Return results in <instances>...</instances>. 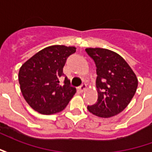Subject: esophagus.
<instances>
[{
  "instance_id": "34e87169",
  "label": "esophagus",
  "mask_w": 152,
  "mask_h": 152,
  "mask_svg": "<svg viewBox=\"0 0 152 152\" xmlns=\"http://www.w3.org/2000/svg\"><path fill=\"white\" fill-rule=\"evenodd\" d=\"M86 87H87V86H86V84H82V85L79 87V90L80 92H84V91H86Z\"/></svg>"
}]
</instances>
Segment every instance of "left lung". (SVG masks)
<instances>
[{
  "label": "left lung",
  "instance_id": "8db88e82",
  "mask_svg": "<svg viewBox=\"0 0 152 152\" xmlns=\"http://www.w3.org/2000/svg\"><path fill=\"white\" fill-rule=\"evenodd\" d=\"M86 51L95 63L98 100L88 106L89 112L109 118L121 113L130 102L137 88V78L127 62L112 50L87 48Z\"/></svg>",
  "mask_w": 152,
  "mask_h": 152
}]
</instances>
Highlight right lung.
<instances>
[{"label":"right lung","mask_w":152,"mask_h":152,"mask_svg":"<svg viewBox=\"0 0 152 152\" xmlns=\"http://www.w3.org/2000/svg\"><path fill=\"white\" fill-rule=\"evenodd\" d=\"M75 46L51 45L39 51L19 69L22 94L31 108L43 115L55 114L66 107L76 89L67 77L60 85L66 58L76 52Z\"/></svg>","instance_id":"1"}]
</instances>
